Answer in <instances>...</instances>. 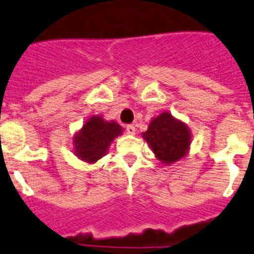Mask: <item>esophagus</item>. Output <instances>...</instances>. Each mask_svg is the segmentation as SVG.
<instances>
[{"label":"esophagus","mask_w":254,"mask_h":254,"mask_svg":"<svg viewBox=\"0 0 254 254\" xmlns=\"http://www.w3.org/2000/svg\"><path fill=\"white\" fill-rule=\"evenodd\" d=\"M126 132L128 134H134L136 133V128H134L133 125H128L127 127H126Z\"/></svg>","instance_id":"obj_1"}]
</instances>
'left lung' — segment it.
<instances>
[{"mask_svg":"<svg viewBox=\"0 0 254 254\" xmlns=\"http://www.w3.org/2000/svg\"><path fill=\"white\" fill-rule=\"evenodd\" d=\"M142 137L150 145L155 156L167 165L186 156L190 145V128L168 112L155 117Z\"/></svg>","mask_w":254,"mask_h":254,"instance_id":"left-lung-1","label":"left lung"}]
</instances>
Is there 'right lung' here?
I'll list each match as a JSON object with an SVG mask.
<instances>
[{
	"label": "right lung",
	"instance_id": "1",
	"mask_svg": "<svg viewBox=\"0 0 254 254\" xmlns=\"http://www.w3.org/2000/svg\"><path fill=\"white\" fill-rule=\"evenodd\" d=\"M122 134V127L114 121L108 122L102 117L93 116L73 137L75 154L86 163H95L108 151L112 141Z\"/></svg>",
	"mask_w": 254,
	"mask_h": 254
}]
</instances>
